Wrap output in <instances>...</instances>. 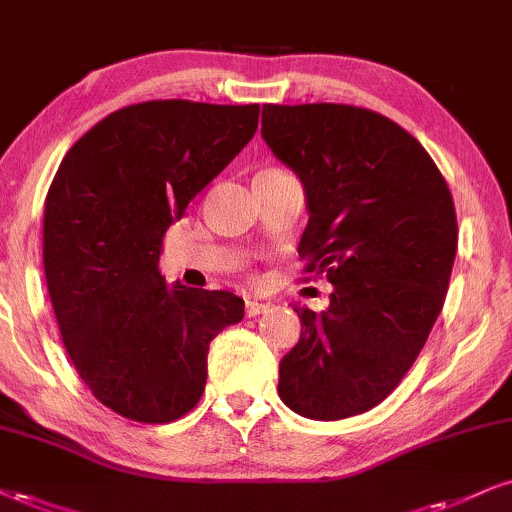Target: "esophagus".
<instances>
[{
	"instance_id": "34e87169",
	"label": "esophagus",
	"mask_w": 512,
	"mask_h": 512,
	"mask_svg": "<svg viewBox=\"0 0 512 512\" xmlns=\"http://www.w3.org/2000/svg\"><path fill=\"white\" fill-rule=\"evenodd\" d=\"M268 308H270L268 301L246 299V306H244V311H246V315H249V318H254V315H261V313H266Z\"/></svg>"
}]
</instances>
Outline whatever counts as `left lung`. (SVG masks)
Returning <instances> with one entry per match:
<instances>
[{
  "label": "left lung",
  "mask_w": 512,
  "mask_h": 512,
  "mask_svg": "<svg viewBox=\"0 0 512 512\" xmlns=\"http://www.w3.org/2000/svg\"><path fill=\"white\" fill-rule=\"evenodd\" d=\"M261 137L301 180L299 256L332 282L330 306H294L301 337L280 361V399L311 420L382 403L415 363L449 289L456 208L425 147L344 104L263 106Z\"/></svg>",
  "instance_id": "8db88e82"
}]
</instances>
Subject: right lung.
<instances>
[{
  "label": "right lung",
  "mask_w": 512,
  "mask_h": 512,
  "mask_svg": "<svg viewBox=\"0 0 512 512\" xmlns=\"http://www.w3.org/2000/svg\"><path fill=\"white\" fill-rule=\"evenodd\" d=\"M258 104L166 99L113 111L63 156L44 201V275L82 382L123 418L197 406L208 344L244 318L232 292L168 285L163 235L249 144Z\"/></svg>",
  "instance_id": "right-lung-1"
}]
</instances>
